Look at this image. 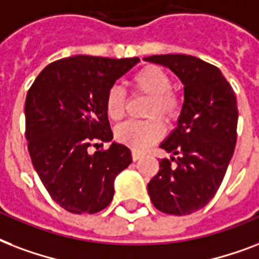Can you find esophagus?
Instances as JSON below:
<instances>
[{"label":"esophagus","mask_w":259,"mask_h":259,"mask_svg":"<svg viewBox=\"0 0 259 259\" xmlns=\"http://www.w3.org/2000/svg\"><path fill=\"white\" fill-rule=\"evenodd\" d=\"M140 158H142V154L136 151V150H132V159L136 162V161H139Z\"/></svg>","instance_id":"34e87169"}]
</instances>
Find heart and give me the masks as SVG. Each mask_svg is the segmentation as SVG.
<instances>
[{
    "label": "heart",
    "mask_w": 259,
    "mask_h": 259,
    "mask_svg": "<svg viewBox=\"0 0 259 259\" xmlns=\"http://www.w3.org/2000/svg\"><path fill=\"white\" fill-rule=\"evenodd\" d=\"M132 85L138 92L150 96L148 116L158 115L165 121H173L180 115V100L170 90L173 82L165 70L157 66H147L134 74ZM125 93L120 86H112L105 97V112L113 121L124 116ZM163 134V127L159 120L151 119L146 121L130 120L116 128V139L127 144L136 151H143Z\"/></svg>",
    "instance_id": "heart-1"
}]
</instances>
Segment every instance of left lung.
Here are the masks:
<instances>
[{"label":"left lung","mask_w":259,"mask_h":259,"mask_svg":"<svg viewBox=\"0 0 259 259\" xmlns=\"http://www.w3.org/2000/svg\"><path fill=\"white\" fill-rule=\"evenodd\" d=\"M144 61L173 71L184 85L177 127L159 147L177 158L161 159L147 189L169 215H189L211 201L223 181L236 144L235 93L222 71L196 57L167 54Z\"/></svg>","instance_id":"1"}]
</instances>
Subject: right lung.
Returning a JSON list of instances; mask_svg holds the SVG:
<instances>
[{
	"mask_svg": "<svg viewBox=\"0 0 259 259\" xmlns=\"http://www.w3.org/2000/svg\"><path fill=\"white\" fill-rule=\"evenodd\" d=\"M139 58H63L46 66L25 100V136L36 173L54 201L71 213L111 204L115 180L131 165L127 146L113 142L105 112L108 90ZM109 143L90 154L87 148Z\"/></svg>",
	"mask_w": 259,
	"mask_h": 259,
	"instance_id": "1",
	"label": "right lung"
}]
</instances>
